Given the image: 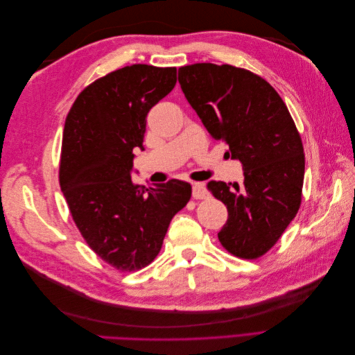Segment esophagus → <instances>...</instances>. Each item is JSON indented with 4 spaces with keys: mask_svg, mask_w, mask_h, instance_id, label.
<instances>
[{
    "mask_svg": "<svg viewBox=\"0 0 355 355\" xmlns=\"http://www.w3.org/2000/svg\"><path fill=\"white\" fill-rule=\"evenodd\" d=\"M209 197L207 189L204 188V185L201 184H194L192 187V198L194 200H206Z\"/></svg>",
    "mask_w": 355,
    "mask_h": 355,
    "instance_id": "obj_1",
    "label": "esophagus"
}]
</instances>
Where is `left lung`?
Listing matches in <instances>:
<instances>
[{
	"label": "left lung",
	"instance_id": "8db88e82",
	"mask_svg": "<svg viewBox=\"0 0 355 355\" xmlns=\"http://www.w3.org/2000/svg\"><path fill=\"white\" fill-rule=\"evenodd\" d=\"M179 83L210 136L243 164V184L207 185L228 209L219 241L234 256L257 259L302 201L305 154L296 124L272 85L244 68L194 63L179 68Z\"/></svg>",
	"mask_w": 355,
	"mask_h": 355
}]
</instances>
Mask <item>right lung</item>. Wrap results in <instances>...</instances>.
<instances>
[{"instance_id":"1","label":"right lung","mask_w":355,"mask_h":355,"mask_svg":"<svg viewBox=\"0 0 355 355\" xmlns=\"http://www.w3.org/2000/svg\"><path fill=\"white\" fill-rule=\"evenodd\" d=\"M175 84V67H124L89 84L65 120L60 189L85 243L121 272L155 259L170 220L191 198L187 182L145 188L130 176L146 115Z\"/></svg>"}]
</instances>
